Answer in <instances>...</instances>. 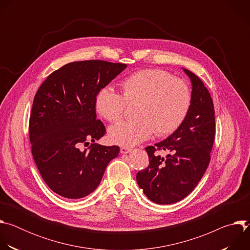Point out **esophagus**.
Listing matches in <instances>:
<instances>
[{
    "label": "esophagus",
    "mask_w": 250,
    "mask_h": 250,
    "mask_svg": "<svg viewBox=\"0 0 250 250\" xmlns=\"http://www.w3.org/2000/svg\"><path fill=\"white\" fill-rule=\"evenodd\" d=\"M131 151V148H129V147H125V146H124V147H121V153H123V154H125V153H129Z\"/></svg>",
    "instance_id": "34e87169"
}]
</instances>
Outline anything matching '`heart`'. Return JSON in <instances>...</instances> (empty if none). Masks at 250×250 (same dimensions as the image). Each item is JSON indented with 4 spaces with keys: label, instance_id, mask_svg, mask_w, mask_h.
Masks as SVG:
<instances>
[{
    "label": "heart",
    "instance_id": "heart-1",
    "mask_svg": "<svg viewBox=\"0 0 250 250\" xmlns=\"http://www.w3.org/2000/svg\"><path fill=\"white\" fill-rule=\"evenodd\" d=\"M123 95L111 87L101 89L96 97L98 113L110 123L124 118L126 104H135L136 120L124 122L109 129L116 145L132 146L147 139L173 133L184 122L191 105V92L181 79L165 71L145 69L122 82Z\"/></svg>",
    "mask_w": 250,
    "mask_h": 250
}]
</instances>
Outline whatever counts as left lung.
I'll list each match as a JSON object with an SVG mask.
<instances>
[{"instance_id":"8db88e82","label":"left lung","mask_w":250,"mask_h":250,"mask_svg":"<svg viewBox=\"0 0 250 250\" xmlns=\"http://www.w3.org/2000/svg\"><path fill=\"white\" fill-rule=\"evenodd\" d=\"M192 82L191 105L182 123L166 139L146 148L149 165L136 174L145 195L159 205L187 197L204 176L215 140V111L208 89L191 71L183 69ZM159 150L169 151L161 158Z\"/></svg>"}]
</instances>
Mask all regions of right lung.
Instances as JSON below:
<instances>
[{
    "label": "right lung",
    "instance_id": "obj_1",
    "mask_svg": "<svg viewBox=\"0 0 250 250\" xmlns=\"http://www.w3.org/2000/svg\"><path fill=\"white\" fill-rule=\"evenodd\" d=\"M126 64L104 60L71 62L54 71L34 96L29 140L35 164L47 186L67 199H80L99 186L117 146L94 144L105 133L97 120L96 97ZM93 144L89 151L81 145Z\"/></svg>",
    "mask_w": 250,
    "mask_h": 250
}]
</instances>
